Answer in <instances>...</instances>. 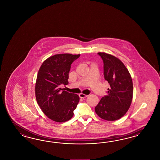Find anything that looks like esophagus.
<instances>
[{
    "instance_id": "34e87169",
    "label": "esophagus",
    "mask_w": 160,
    "mask_h": 160,
    "mask_svg": "<svg viewBox=\"0 0 160 160\" xmlns=\"http://www.w3.org/2000/svg\"><path fill=\"white\" fill-rule=\"evenodd\" d=\"M88 96L87 95H86V94H82V93H81V94H79V97H80V98H86Z\"/></svg>"
}]
</instances>
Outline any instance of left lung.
Wrapping results in <instances>:
<instances>
[{"instance_id": "left-lung-1", "label": "left lung", "mask_w": 160, "mask_h": 160, "mask_svg": "<svg viewBox=\"0 0 160 160\" xmlns=\"http://www.w3.org/2000/svg\"><path fill=\"white\" fill-rule=\"evenodd\" d=\"M104 63V76L110 84L107 95L95 107L97 115L107 121H115L125 115L131 105L133 86L131 75L116 57L99 52Z\"/></svg>"}]
</instances>
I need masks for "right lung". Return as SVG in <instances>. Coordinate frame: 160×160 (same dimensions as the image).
Masks as SVG:
<instances>
[{
  "label": "right lung",
  "instance_id": "obj_1",
  "mask_svg": "<svg viewBox=\"0 0 160 160\" xmlns=\"http://www.w3.org/2000/svg\"><path fill=\"white\" fill-rule=\"evenodd\" d=\"M80 56L55 54L44 60L39 68L35 85L36 98L44 114L53 121L63 122L73 117L79 96L60 86L68 84L71 64Z\"/></svg>",
  "mask_w": 160,
  "mask_h": 160
}]
</instances>
